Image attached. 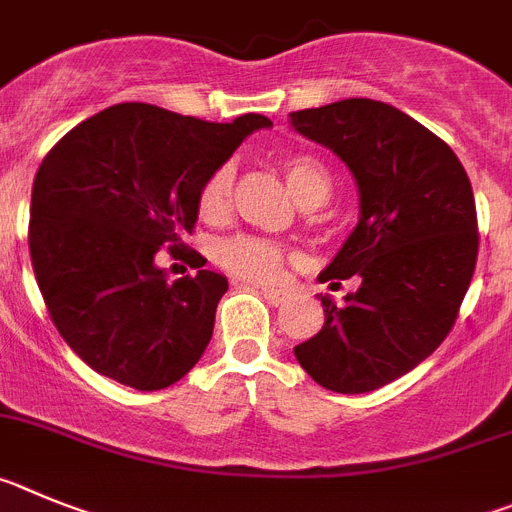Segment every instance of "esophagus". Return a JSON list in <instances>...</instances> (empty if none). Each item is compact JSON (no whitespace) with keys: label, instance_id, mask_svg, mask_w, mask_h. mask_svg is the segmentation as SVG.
I'll use <instances>...</instances> for the list:
<instances>
[{"label":"esophagus","instance_id":"esophagus-1","mask_svg":"<svg viewBox=\"0 0 512 512\" xmlns=\"http://www.w3.org/2000/svg\"><path fill=\"white\" fill-rule=\"evenodd\" d=\"M260 288L262 296L267 298V301L273 303V306H283L285 301H288V290L283 288H270V285H257Z\"/></svg>","mask_w":512,"mask_h":512}]
</instances>
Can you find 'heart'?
<instances>
[{"label": "heart", "mask_w": 512, "mask_h": 512, "mask_svg": "<svg viewBox=\"0 0 512 512\" xmlns=\"http://www.w3.org/2000/svg\"><path fill=\"white\" fill-rule=\"evenodd\" d=\"M280 168L288 181L290 193L296 196L298 204H324L331 193V176L326 165L316 155L308 153H288L280 158ZM232 188H234V165L222 163L206 176L199 188L196 209L204 222H222L232 209ZM216 262L247 280H275L283 270L285 250L283 245L265 237H252V234H239V237L224 239L214 252Z\"/></svg>", "instance_id": "obj_1"}]
</instances>
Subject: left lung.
<instances>
[{
	"mask_svg": "<svg viewBox=\"0 0 512 512\" xmlns=\"http://www.w3.org/2000/svg\"><path fill=\"white\" fill-rule=\"evenodd\" d=\"M293 130L334 150L359 191V222L321 280L362 283L342 306L319 296L324 326L293 352L334 393H370L434 354L477 265L467 170L421 122L375 99L290 114Z\"/></svg>",
	"mask_w": 512,
	"mask_h": 512,
	"instance_id": "left-lung-1",
	"label": "left lung"
}]
</instances>
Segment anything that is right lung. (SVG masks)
I'll return each instance as SVG.
<instances>
[{"mask_svg": "<svg viewBox=\"0 0 512 512\" xmlns=\"http://www.w3.org/2000/svg\"><path fill=\"white\" fill-rule=\"evenodd\" d=\"M270 124L262 114L204 122L130 101L45 155L32 183V270L55 329L91 370L163 390L199 362L227 278L199 270L168 283L155 257L165 245L196 257L183 237L199 219L201 183Z\"/></svg>", "mask_w": 512, "mask_h": 512, "instance_id": "1", "label": "right lung"}]
</instances>
